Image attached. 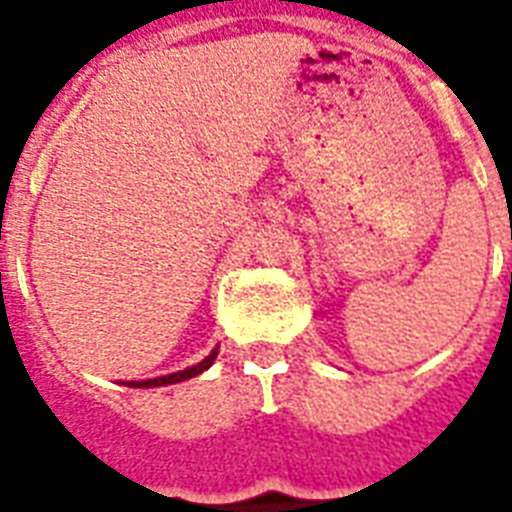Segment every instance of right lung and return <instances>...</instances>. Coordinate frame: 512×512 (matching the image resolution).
<instances>
[{
  "instance_id": "obj_1",
  "label": "right lung",
  "mask_w": 512,
  "mask_h": 512,
  "mask_svg": "<svg viewBox=\"0 0 512 512\" xmlns=\"http://www.w3.org/2000/svg\"><path fill=\"white\" fill-rule=\"evenodd\" d=\"M215 356H218V348H215L207 359H202L199 364H194V367H188V370L183 372H172V375H164V378H153V380H132L129 386L134 388H151V386H169V383H180V380H188L194 378V375H199V372H205L210 364L215 361Z\"/></svg>"
}]
</instances>
